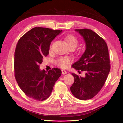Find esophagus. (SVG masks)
I'll list each match as a JSON object with an SVG mask.
<instances>
[{
	"mask_svg": "<svg viewBox=\"0 0 123 123\" xmlns=\"http://www.w3.org/2000/svg\"><path fill=\"white\" fill-rule=\"evenodd\" d=\"M62 74H63V75L67 74V71L64 70H62Z\"/></svg>",
	"mask_w": 123,
	"mask_h": 123,
	"instance_id": "34e87169",
	"label": "esophagus"
}]
</instances>
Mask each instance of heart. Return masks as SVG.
Instances as JSON below:
<instances>
[{
    "instance_id": "1",
    "label": "heart",
    "mask_w": 123,
    "mask_h": 123,
    "mask_svg": "<svg viewBox=\"0 0 123 123\" xmlns=\"http://www.w3.org/2000/svg\"><path fill=\"white\" fill-rule=\"evenodd\" d=\"M64 40L67 44V46L69 48L74 47L76 48L79 41L76 36L72 35L69 34L67 35L64 37ZM72 62V60L69 57H61L57 59L56 61V64L57 66L61 68H66L68 65Z\"/></svg>"
}]
</instances>
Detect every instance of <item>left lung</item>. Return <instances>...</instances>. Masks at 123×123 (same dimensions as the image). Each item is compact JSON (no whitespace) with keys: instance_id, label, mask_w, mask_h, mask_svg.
I'll list each match as a JSON object with an SVG mask.
<instances>
[{"instance_id":"left-lung-1","label":"left lung","mask_w":123,"mask_h":123,"mask_svg":"<svg viewBox=\"0 0 123 123\" xmlns=\"http://www.w3.org/2000/svg\"><path fill=\"white\" fill-rule=\"evenodd\" d=\"M83 36L86 50L78 61L72 64L79 72L85 71L81 77L72 73L74 82L70 87L72 95L80 100H88L95 97L103 88L111 69L107 43L92 30H75Z\"/></svg>"}]
</instances>
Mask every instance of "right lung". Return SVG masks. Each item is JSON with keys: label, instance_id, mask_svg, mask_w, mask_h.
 I'll list each match as a JSON object with an SVG mask.
<instances>
[{"label": "right lung", "instance_id": "obj_1", "mask_svg": "<svg viewBox=\"0 0 123 123\" xmlns=\"http://www.w3.org/2000/svg\"><path fill=\"white\" fill-rule=\"evenodd\" d=\"M62 32L36 27L18 41L15 51V77L18 86L28 97L43 101L49 97L54 85L61 75V70H40L43 57L49 54L52 40Z\"/></svg>", "mask_w": 123, "mask_h": 123}]
</instances>
